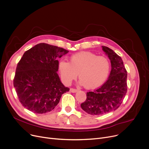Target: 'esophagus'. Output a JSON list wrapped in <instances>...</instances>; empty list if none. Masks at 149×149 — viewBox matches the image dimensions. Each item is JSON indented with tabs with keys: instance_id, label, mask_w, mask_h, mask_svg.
Wrapping results in <instances>:
<instances>
[{
	"instance_id": "obj_1",
	"label": "esophagus",
	"mask_w": 149,
	"mask_h": 149,
	"mask_svg": "<svg viewBox=\"0 0 149 149\" xmlns=\"http://www.w3.org/2000/svg\"><path fill=\"white\" fill-rule=\"evenodd\" d=\"M77 89H74V88H70V92H73V93H75V92H77Z\"/></svg>"
}]
</instances>
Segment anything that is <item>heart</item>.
Returning a JSON list of instances; mask_svg holds the SVG:
<instances>
[{
    "label": "heart",
    "mask_w": 149,
    "mask_h": 149,
    "mask_svg": "<svg viewBox=\"0 0 149 149\" xmlns=\"http://www.w3.org/2000/svg\"><path fill=\"white\" fill-rule=\"evenodd\" d=\"M58 69L64 84L69 85L79 74L80 84L91 89L104 83L110 72L111 65L104 56H98L91 52H81L72 55L69 63L60 60Z\"/></svg>",
    "instance_id": "1"
}]
</instances>
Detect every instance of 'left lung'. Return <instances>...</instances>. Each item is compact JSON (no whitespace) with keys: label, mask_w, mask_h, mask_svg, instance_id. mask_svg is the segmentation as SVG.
<instances>
[{"label":"left lung","mask_w":149,"mask_h":149,"mask_svg":"<svg viewBox=\"0 0 149 149\" xmlns=\"http://www.w3.org/2000/svg\"><path fill=\"white\" fill-rule=\"evenodd\" d=\"M103 51L111 63L109 79L101 86L86 93V100L81 104L84 111L92 115H100L115 111L121 104L127 90V70L121 57L112 49L103 46Z\"/></svg>","instance_id":"obj_1"}]
</instances>
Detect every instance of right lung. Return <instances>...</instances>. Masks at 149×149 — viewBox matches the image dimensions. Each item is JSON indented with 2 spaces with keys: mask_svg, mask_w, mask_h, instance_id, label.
I'll return each instance as SVG.
<instances>
[{
  "mask_svg": "<svg viewBox=\"0 0 149 149\" xmlns=\"http://www.w3.org/2000/svg\"><path fill=\"white\" fill-rule=\"evenodd\" d=\"M69 51L41 43L23 54L18 63L14 87L22 106L36 113L52 111L63 93L69 91L61 82L58 59Z\"/></svg>",
  "mask_w": 149,
  "mask_h": 149,
  "instance_id": "obj_1",
  "label": "right lung"
}]
</instances>
